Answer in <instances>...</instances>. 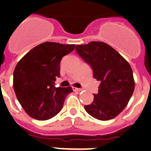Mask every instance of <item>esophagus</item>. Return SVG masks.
Instances as JSON below:
<instances>
[{"label":"esophagus","instance_id":"obj_1","mask_svg":"<svg viewBox=\"0 0 151 151\" xmlns=\"http://www.w3.org/2000/svg\"><path fill=\"white\" fill-rule=\"evenodd\" d=\"M73 90L74 91H83L82 88H75V87H73Z\"/></svg>","mask_w":151,"mask_h":151}]
</instances>
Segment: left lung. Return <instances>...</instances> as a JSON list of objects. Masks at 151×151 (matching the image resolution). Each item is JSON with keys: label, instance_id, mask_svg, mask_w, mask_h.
<instances>
[{"label": "left lung", "instance_id": "8db88e82", "mask_svg": "<svg viewBox=\"0 0 151 151\" xmlns=\"http://www.w3.org/2000/svg\"><path fill=\"white\" fill-rule=\"evenodd\" d=\"M76 52L93 70L101 82L93 101L84 106L87 113L102 121L116 117L123 111L134 89L133 74L126 60L114 48L101 42L76 45Z\"/></svg>", "mask_w": 151, "mask_h": 151}]
</instances>
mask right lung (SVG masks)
Instances as JSON below:
<instances>
[{
	"instance_id": "right-lung-1",
	"label": "right lung",
	"mask_w": 151,
	"mask_h": 151,
	"mask_svg": "<svg viewBox=\"0 0 151 151\" xmlns=\"http://www.w3.org/2000/svg\"><path fill=\"white\" fill-rule=\"evenodd\" d=\"M76 47L75 45L44 42L24 55L14 72V89L18 101L31 117L47 120L62 109L71 87L55 86L60 76V63Z\"/></svg>"
}]
</instances>
